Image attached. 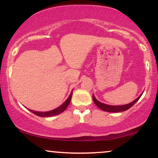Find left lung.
<instances>
[{"label": "left lung", "mask_w": 158, "mask_h": 158, "mask_svg": "<svg viewBox=\"0 0 158 158\" xmlns=\"http://www.w3.org/2000/svg\"><path fill=\"white\" fill-rule=\"evenodd\" d=\"M141 96H142V94H141L140 96H139V97H137L135 101H133V102L131 103H128V104L127 105H124V106H109V105L104 104V103L99 102V101L94 97V95H93V100L94 103L96 104V106H97L98 108H100L101 110H104V111H107V112H114V113H117V112L124 111V110L129 109L131 106H133L138 101V99L140 98Z\"/></svg>", "instance_id": "8db88e82"}]
</instances>
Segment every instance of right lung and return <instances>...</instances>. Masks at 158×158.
Returning <instances> with one entry per match:
<instances>
[{"label": "right lung", "mask_w": 158, "mask_h": 158, "mask_svg": "<svg viewBox=\"0 0 158 158\" xmlns=\"http://www.w3.org/2000/svg\"><path fill=\"white\" fill-rule=\"evenodd\" d=\"M72 94H73V91L71 92L70 95L69 96L68 99H67V100L65 101L61 106L58 107V108H56V109H53L52 110H50V111H46V112L34 111V110H30L32 112V113H33L34 114H35V115L39 116V117H52V116L58 115V114L62 113V112L64 111L67 108H68V106H69V104H70V100H71Z\"/></svg>", "instance_id": "right-lung-1"}]
</instances>
